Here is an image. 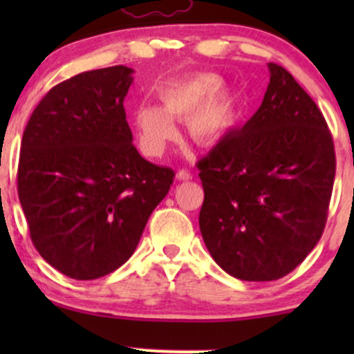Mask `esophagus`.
Masks as SVG:
<instances>
[{"label":"esophagus","instance_id":"34e87169","mask_svg":"<svg viewBox=\"0 0 354 354\" xmlns=\"http://www.w3.org/2000/svg\"><path fill=\"white\" fill-rule=\"evenodd\" d=\"M176 178L180 181H188V180H191V178H193V174H191L189 171H186V169H180V171L176 173Z\"/></svg>","mask_w":354,"mask_h":354}]
</instances>
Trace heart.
I'll return each mask as SVG.
<instances>
[{
    "label": "heart",
    "mask_w": 354,
    "mask_h": 354,
    "mask_svg": "<svg viewBox=\"0 0 354 354\" xmlns=\"http://www.w3.org/2000/svg\"><path fill=\"white\" fill-rule=\"evenodd\" d=\"M214 73H196L169 81L158 89L161 106L141 103L133 109L138 143L148 156H161L178 129L173 120H185L186 131L198 145H214L228 136L241 118V101Z\"/></svg>",
    "instance_id": "b5f03b06"
}]
</instances>
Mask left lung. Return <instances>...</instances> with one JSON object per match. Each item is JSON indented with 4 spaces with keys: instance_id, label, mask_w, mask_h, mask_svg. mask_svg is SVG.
Here are the masks:
<instances>
[{
    "instance_id": "8db88e82",
    "label": "left lung",
    "mask_w": 354,
    "mask_h": 354,
    "mask_svg": "<svg viewBox=\"0 0 354 354\" xmlns=\"http://www.w3.org/2000/svg\"><path fill=\"white\" fill-rule=\"evenodd\" d=\"M268 68L258 111L198 161L203 239L243 281H273L301 265L323 234L336 171L323 113L283 66Z\"/></svg>"
}]
</instances>
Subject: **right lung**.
<instances>
[{"mask_svg": "<svg viewBox=\"0 0 354 354\" xmlns=\"http://www.w3.org/2000/svg\"><path fill=\"white\" fill-rule=\"evenodd\" d=\"M133 73L120 64L56 84L23 133L18 196L31 241L73 279L124 265L173 185V169L133 146L123 106Z\"/></svg>", "mask_w": 354, "mask_h": 354, "instance_id": "obj_1", "label": "right lung"}]
</instances>
